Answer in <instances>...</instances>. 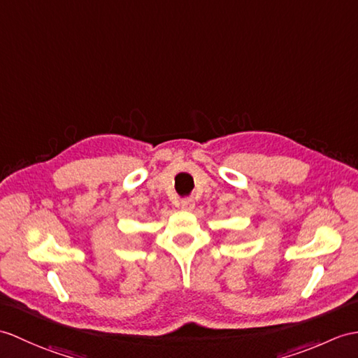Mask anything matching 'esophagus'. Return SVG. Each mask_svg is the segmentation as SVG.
<instances>
[{
    "label": "esophagus",
    "mask_w": 358,
    "mask_h": 358,
    "mask_svg": "<svg viewBox=\"0 0 358 358\" xmlns=\"http://www.w3.org/2000/svg\"><path fill=\"white\" fill-rule=\"evenodd\" d=\"M180 206H181V209H185V210H192L195 207V201L192 198H182Z\"/></svg>",
    "instance_id": "esophagus-1"
}]
</instances>
